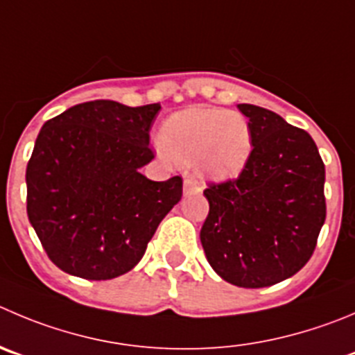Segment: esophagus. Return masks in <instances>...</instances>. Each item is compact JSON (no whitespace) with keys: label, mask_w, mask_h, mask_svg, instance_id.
<instances>
[{"label":"esophagus","mask_w":355,"mask_h":355,"mask_svg":"<svg viewBox=\"0 0 355 355\" xmlns=\"http://www.w3.org/2000/svg\"><path fill=\"white\" fill-rule=\"evenodd\" d=\"M200 191V187H198V183L195 180H191V178H187L183 183V193L184 195H193V193H198Z\"/></svg>","instance_id":"obj_1"}]
</instances>
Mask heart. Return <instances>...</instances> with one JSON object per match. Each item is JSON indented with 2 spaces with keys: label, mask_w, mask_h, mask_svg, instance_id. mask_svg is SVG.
<instances>
[{
  "label": "heart",
  "mask_w": 355,
  "mask_h": 355,
  "mask_svg": "<svg viewBox=\"0 0 355 355\" xmlns=\"http://www.w3.org/2000/svg\"><path fill=\"white\" fill-rule=\"evenodd\" d=\"M162 150L178 164L197 162L205 180H237L252 155L248 120L234 111L191 110L174 113L160 129Z\"/></svg>",
  "instance_id": "b5f03b06"
}]
</instances>
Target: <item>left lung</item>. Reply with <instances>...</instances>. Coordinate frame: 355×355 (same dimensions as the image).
<instances>
[{"label":"left lung","instance_id":"1","mask_svg":"<svg viewBox=\"0 0 355 355\" xmlns=\"http://www.w3.org/2000/svg\"><path fill=\"white\" fill-rule=\"evenodd\" d=\"M249 118L252 155L235 181L204 191L200 242L209 265L239 288H266L305 266L326 219L322 158L312 137L265 107Z\"/></svg>","mask_w":355,"mask_h":355}]
</instances>
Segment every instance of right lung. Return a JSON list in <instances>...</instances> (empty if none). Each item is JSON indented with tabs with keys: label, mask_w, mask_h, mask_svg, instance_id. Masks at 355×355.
<instances>
[{
	"label": "right lung",
	"mask_w": 355,
	"mask_h": 355,
	"mask_svg": "<svg viewBox=\"0 0 355 355\" xmlns=\"http://www.w3.org/2000/svg\"><path fill=\"white\" fill-rule=\"evenodd\" d=\"M160 104L89 101L46 121L26 171L28 216L49 258L74 277L107 281L132 270L183 180L151 181L150 130Z\"/></svg>",
	"instance_id": "obj_1"
}]
</instances>
